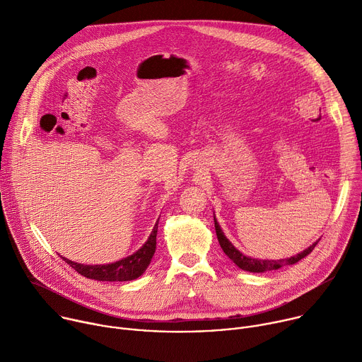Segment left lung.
<instances>
[{
    "instance_id": "obj_1",
    "label": "left lung",
    "mask_w": 362,
    "mask_h": 362,
    "mask_svg": "<svg viewBox=\"0 0 362 362\" xmlns=\"http://www.w3.org/2000/svg\"><path fill=\"white\" fill-rule=\"evenodd\" d=\"M214 221H215V229H216V236L219 240V245L222 247V250L228 255L229 259L242 271H247V272H253V274H261V272H268V271H275L279 269L285 265H293L296 262H299L302 257H305L306 255H309L313 252V249L317 246L318 240L314 242L311 246L306 247L305 250H302L298 255H293L291 257H286V259H255V257L246 256L243 255L239 249H236L232 242L225 236L221 225L216 221V216L214 215Z\"/></svg>"
}]
</instances>
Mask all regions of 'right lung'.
Segmentation results:
<instances>
[{"label":"right lung","instance_id":"right-lung-1","mask_svg":"<svg viewBox=\"0 0 362 362\" xmlns=\"http://www.w3.org/2000/svg\"><path fill=\"white\" fill-rule=\"evenodd\" d=\"M158 225H159V221L156 222V225H154L148 239L144 242V245L139 250L129 255L127 257H123L120 261L106 264V265H84V264H77L74 261L66 259L64 256L62 257L73 269H76L80 275L88 279L107 281V282H126V281L137 279L147 269L154 252H156Z\"/></svg>","mask_w":362,"mask_h":362}]
</instances>
